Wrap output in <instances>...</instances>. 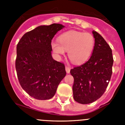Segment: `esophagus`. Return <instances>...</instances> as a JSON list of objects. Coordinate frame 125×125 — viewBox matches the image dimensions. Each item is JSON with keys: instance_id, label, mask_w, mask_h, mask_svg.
Returning <instances> with one entry per match:
<instances>
[{"instance_id": "obj_1", "label": "esophagus", "mask_w": 125, "mask_h": 125, "mask_svg": "<svg viewBox=\"0 0 125 125\" xmlns=\"http://www.w3.org/2000/svg\"><path fill=\"white\" fill-rule=\"evenodd\" d=\"M65 70H66V71L67 73H70V68L68 67V66H66L65 67Z\"/></svg>"}]
</instances>
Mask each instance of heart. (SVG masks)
I'll list each match as a JSON object with an SVG mask.
<instances>
[{
	"label": "heart",
	"mask_w": 125,
	"mask_h": 125,
	"mask_svg": "<svg viewBox=\"0 0 125 125\" xmlns=\"http://www.w3.org/2000/svg\"><path fill=\"white\" fill-rule=\"evenodd\" d=\"M57 42H51L52 51L57 55H63L68 51V56L75 64H81L91 57L95 46V39L89 32L70 30L62 34Z\"/></svg>",
	"instance_id": "1"
}]
</instances>
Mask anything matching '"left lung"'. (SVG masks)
I'll return each instance as SVG.
<instances>
[{"label": "left lung", "instance_id": "left-lung-1", "mask_svg": "<svg viewBox=\"0 0 125 125\" xmlns=\"http://www.w3.org/2000/svg\"><path fill=\"white\" fill-rule=\"evenodd\" d=\"M95 46L89 60L70 71L74 77L73 97L81 104L93 103L104 94L111 77L113 57L111 48L103 37L93 31Z\"/></svg>", "mask_w": 125, "mask_h": 125}]
</instances>
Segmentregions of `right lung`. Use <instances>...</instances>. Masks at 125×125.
Masks as SVG:
<instances>
[{"label": "right lung", "instance_id": "1", "mask_svg": "<svg viewBox=\"0 0 125 125\" xmlns=\"http://www.w3.org/2000/svg\"><path fill=\"white\" fill-rule=\"evenodd\" d=\"M64 27L59 23L39 26L25 33L17 45L16 69L20 85L37 100L53 97L66 75L65 65L51 55L52 39Z\"/></svg>", "mask_w": 125, "mask_h": 125}]
</instances>
